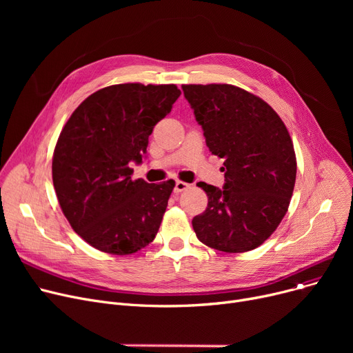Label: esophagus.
<instances>
[{
  "instance_id": "obj_1",
  "label": "esophagus",
  "mask_w": 353,
  "mask_h": 353,
  "mask_svg": "<svg viewBox=\"0 0 353 353\" xmlns=\"http://www.w3.org/2000/svg\"><path fill=\"white\" fill-rule=\"evenodd\" d=\"M189 188H190L189 183H184V181H181V180H177V181H176V186H174V192H176V193H180V192L188 190Z\"/></svg>"
}]
</instances>
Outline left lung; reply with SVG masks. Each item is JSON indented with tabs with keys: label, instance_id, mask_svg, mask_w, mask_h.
I'll return each mask as SVG.
<instances>
[{
	"label": "left lung",
	"instance_id": "left-lung-1",
	"mask_svg": "<svg viewBox=\"0 0 353 353\" xmlns=\"http://www.w3.org/2000/svg\"><path fill=\"white\" fill-rule=\"evenodd\" d=\"M212 154L225 159L223 189L197 183L206 210L193 217L206 246L242 253L261 246L285 217L296 156L282 119L262 99L230 84L181 85Z\"/></svg>",
	"mask_w": 353,
	"mask_h": 353
}]
</instances>
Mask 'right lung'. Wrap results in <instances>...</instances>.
Masks as SVG:
<instances>
[{
    "instance_id": "add662e5",
    "label": "right lung",
    "mask_w": 353,
    "mask_h": 353,
    "mask_svg": "<svg viewBox=\"0 0 353 353\" xmlns=\"http://www.w3.org/2000/svg\"><path fill=\"white\" fill-rule=\"evenodd\" d=\"M181 94L174 84L127 83L101 88L71 114L52 156V183L72 230L110 254L150 245L174 180H133L148 136Z\"/></svg>"
}]
</instances>
